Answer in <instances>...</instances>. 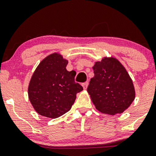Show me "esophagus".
I'll return each instance as SVG.
<instances>
[{"mask_svg": "<svg viewBox=\"0 0 156 156\" xmlns=\"http://www.w3.org/2000/svg\"><path fill=\"white\" fill-rule=\"evenodd\" d=\"M87 86H88V82H84L82 84V87L84 90H85V89H87Z\"/></svg>", "mask_w": 156, "mask_h": 156, "instance_id": "1", "label": "esophagus"}]
</instances>
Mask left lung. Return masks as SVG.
I'll use <instances>...</instances> for the list:
<instances>
[{"label": "left lung", "mask_w": 156, "mask_h": 156, "mask_svg": "<svg viewBox=\"0 0 156 156\" xmlns=\"http://www.w3.org/2000/svg\"><path fill=\"white\" fill-rule=\"evenodd\" d=\"M94 76L87 87L95 108L115 115L126 110L136 97L135 87L124 66L114 57H104L93 66Z\"/></svg>", "instance_id": "8db88e82"}]
</instances>
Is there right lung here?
<instances>
[{"label": "right lung", "mask_w": 156, "mask_h": 156, "mask_svg": "<svg viewBox=\"0 0 156 156\" xmlns=\"http://www.w3.org/2000/svg\"><path fill=\"white\" fill-rule=\"evenodd\" d=\"M68 61L54 52L43 58L30 79L28 96L41 116L55 119L70 110L83 87L75 81L76 72L66 69Z\"/></svg>", "instance_id": "1"}]
</instances>
